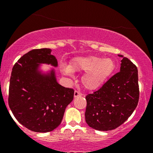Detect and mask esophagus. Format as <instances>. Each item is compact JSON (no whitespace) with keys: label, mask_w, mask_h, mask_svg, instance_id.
Wrapping results in <instances>:
<instances>
[{"label":"esophagus","mask_w":153,"mask_h":153,"mask_svg":"<svg viewBox=\"0 0 153 153\" xmlns=\"http://www.w3.org/2000/svg\"><path fill=\"white\" fill-rule=\"evenodd\" d=\"M82 96V94L81 93H80L79 91H75L74 92V97L76 98V97H78V96Z\"/></svg>","instance_id":"esophagus-1"}]
</instances>
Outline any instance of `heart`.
I'll use <instances>...</instances> for the list:
<instances>
[{"mask_svg":"<svg viewBox=\"0 0 153 153\" xmlns=\"http://www.w3.org/2000/svg\"><path fill=\"white\" fill-rule=\"evenodd\" d=\"M114 69V62L110 58L101 59L98 57H77L69 66L63 65L65 74L71 76L73 73L85 71L82 76V85L89 90L101 86Z\"/></svg>","mask_w":153,"mask_h":153,"instance_id":"obj_1","label":"heart"}]
</instances>
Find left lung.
Instances as JSON below:
<instances>
[{
  "label": "left lung",
  "mask_w": 153,
  "mask_h": 153,
  "mask_svg": "<svg viewBox=\"0 0 153 153\" xmlns=\"http://www.w3.org/2000/svg\"><path fill=\"white\" fill-rule=\"evenodd\" d=\"M119 57L122 59L119 73L101 88L85 97V122L96 130L109 131L119 127L137 106L140 95L137 68L127 57Z\"/></svg>",
  "instance_id": "obj_1"
}]
</instances>
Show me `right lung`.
I'll return each instance as SVG.
<instances>
[{
  "mask_svg": "<svg viewBox=\"0 0 153 153\" xmlns=\"http://www.w3.org/2000/svg\"><path fill=\"white\" fill-rule=\"evenodd\" d=\"M43 64L54 66L47 71ZM58 63L48 48L29 51L13 66L8 104L17 121L29 130L49 132L60 124L74 91L59 85L54 68Z\"/></svg>",
  "mask_w": 153,
  "mask_h": 153,
  "instance_id": "right-lung-1",
  "label": "right lung"
}]
</instances>
